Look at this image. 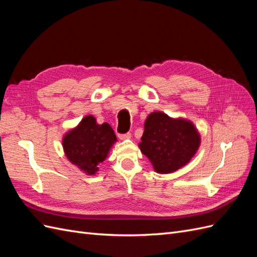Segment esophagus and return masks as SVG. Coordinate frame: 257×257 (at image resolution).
<instances>
[{"label":"esophagus","mask_w":257,"mask_h":257,"mask_svg":"<svg viewBox=\"0 0 257 257\" xmlns=\"http://www.w3.org/2000/svg\"><path fill=\"white\" fill-rule=\"evenodd\" d=\"M132 137V134L130 133V132H127V133L125 134H119V138L122 139V141H124V139H130Z\"/></svg>","instance_id":"1"}]
</instances>
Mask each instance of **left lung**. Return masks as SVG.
<instances>
[{"instance_id":"obj_1","label":"left lung","mask_w":257,"mask_h":257,"mask_svg":"<svg viewBox=\"0 0 257 257\" xmlns=\"http://www.w3.org/2000/svg\"><path fill=\"white\" fill-rule=\"evenodd\" d=\"M199 144V134L192 122L157 111L148 115L139 148L155 172L169 174L188 164Z\"/></svg>"}]
</instances>
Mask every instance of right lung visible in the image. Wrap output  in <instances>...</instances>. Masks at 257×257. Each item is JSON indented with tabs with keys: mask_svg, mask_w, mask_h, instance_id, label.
Segmentation results:
<instances>
[{
	"mask_svg": "<svg viewBox=\"0 0 257 257\" xmlns=\"http://www.w3.org/2000/svg\"><path fill=\"white\" fill-rule=\"evenodd\" d=\"M114 142L116 137L109 124H97L94 116L87 115L64 136L63 148L74 165L88 175H94Z\"/></svg>",
	"mask_w": 257,
	"mask_h": 257,
	"instance_id": "obj_1",
	"label": "right lung"
}]
</instances>
